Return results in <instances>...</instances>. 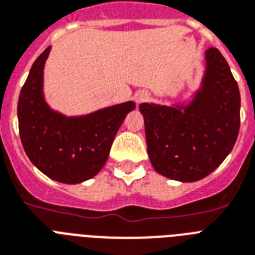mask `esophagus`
Segmentation results:
<instances>
[{"label": "esophagus", "mask_w": 255, "mask_h": 255, "mask_svg": "<svg viewBox=\"0 0 255 255\" xmlns=\"http://www.w3.org/2000/svg\"><path fill=\"white\" fill-rule=\"evenodd\" d=\"M146 99H147V93L140 92L139 95H137V103H142V101H144Z\"/></svg>", "instance_id": "1"}]
</instances>
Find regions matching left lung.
<instances>
[{
    "label": "left lung",
    "mask_w": 255,
    "mask_h": 255,
    "mask_svg": "<svg viewBox=\"0 0 255 255\" xmlns=\"http://www.w3.org/2000/svg\"><path fill=\"white\" fill-rule=\"evenodd\" d=\"M205 60L203 85L188 107L139 105L152 167L179 182H196L215 171L240 131L241 97L229 64L215 47Z\"/></svg>",
    "instance_id": "8db88e82"
}]
</instances>
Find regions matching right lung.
I'll use <instances>...</instances> for the list:
<instances>
[{
  "instance_id": "right-lung-1",
  "label": "right lung",
  "mask_w": 255,
  "mask_h": 255,
  "mask_svg": "<svg viewBox=\"0 0 255 255\" xmlns=\"http://www.w3.org/2000/svg\"><path fill=\"white\" fill-rule=\"evenodd\" d=\"M50 47L36 58L18 99V126L24 152L48 178L76 184L105 164L120 126L133 101L81 117L51 111L43 99V67Z\"/></svg>"
}]
</instances>
